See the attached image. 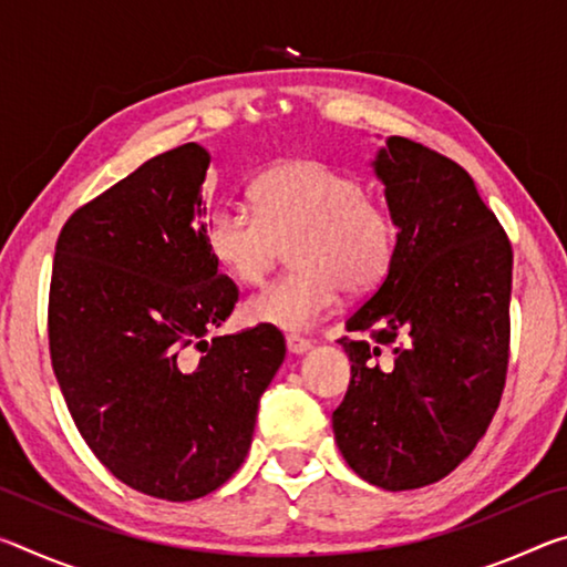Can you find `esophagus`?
<instances>
[{
  "label": "esophagus",
  "mask_w": 567,
  "mask_h": 567,
  "mask_svg": "<svg viewBox=\"0 0 567 567\" xmlns=\"http://www.w3.org/2000/svg\"><path fill=\"white\" fill-rule=\"evenodd\" d=\"M285 342H287V352H292V354H302L312 348V342L300 338V334H287Z\"/></svg>",
  "instance_id": "obj_1"
}]
</instances>
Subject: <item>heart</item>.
Wrapping results in <instances>:
<instances>
[{"label": "heart", "instance_id": "1", "mask_svg": "<svg viewBox=\"0 0 567 567\" xmlns=\"http://www.w3.org/2000/svg\"><path fill=\"white\" fill-rule=\"evenodd\" d=\"M252 195L257 207L223 203L205 219L209 255L243 285L260 282L282 245L295 243L297 270L245 305L249 322L310 330L332 312L340 287L368 292L385 280L398 225L358 177L315 159H287L255 179Z\"/></svg>", "mask_w": 567, "mask_h": 567}]
</instances>
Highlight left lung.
I'll return each mask as SVG.
<instances>
[{"mask_svg":"<svg viewBox=\"0 0 567 567\" xmlns=\"http://www.w3.org/2000/svg\"><path fill=\"white\" fill-rule=\"evenodd\" d=\"M398 249L338 340L352 362L332 430L368 483L412 491L463 463L501 405L511 344L513 249L467 172L405 137L370 162Z\"/></svg>","mask_w":567,"mask_h":567,"instance_id":"left-lung-1","label":"left lung"}]
</instances>
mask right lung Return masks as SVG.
Instances as JSON below:
<instances>
[{"mask_svg":"<svg viewBox=\"0 0 567 567\" xmlns=\"http://www.w3.org/2000/svg\"><path fill=\"white\" fill-rule=\"evenodd\" d=\"M209 159L187 142L76 209L50 287L52 368L76 430L124 485L172 503L243 465L285 360L267 324L207 340L237 302L205 243Z\"/></svg>","mask_w":567,"mask_h":567,"instance_id":"1","label":"right lung"}]
</instances>
